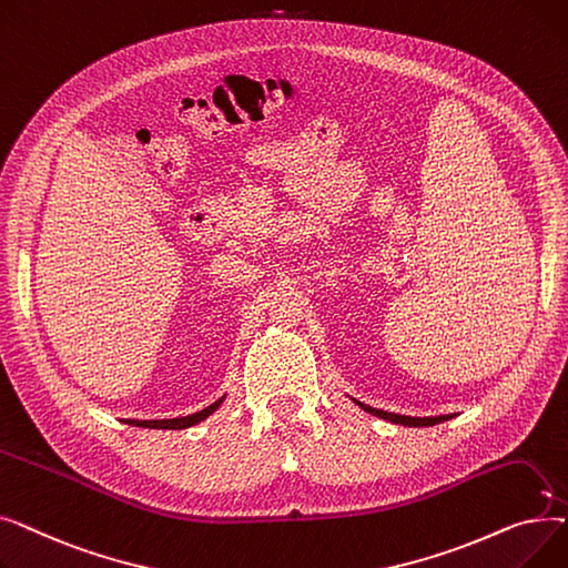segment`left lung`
Instances as JSON below:
<instances>
[{
	"instance_id": "obj_1",
	"label": "left lung",
	"mask_w": 568,
	"mask_h": 568,
	"mask_svg": "<svg viewBox=\"0 0 568 568\" xmlns=\"http://www.w3.org/2000/svg\"><path fill=\"white\" fill-rule=\"evenodd\" d=\"M362 405L366 412L379 416V419H386L392 424H400V426H416V428H424V426H435V424H442V422H449L454 419V414H442V416H403V414H394V412H384V409H375L371 405H364V403H356Z\"/></svg>"
}]
</instances>
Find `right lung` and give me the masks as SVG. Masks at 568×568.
Masks as SVG:
<instances>
[{
    "label": "right lung",
    "mask_w": 568,
    "mask_h": 568,
    "mask_svg": "<svg viewBox=\"0 0 568 568\" xmlns=\"http://www.w3.org/2000/svg\"><path fill=\"white\" fill-rule=\"evenodd\" d=\"M223 403V398H219L216 403H212L209 407L195 412V414H189V416H176V419H154V422H138V419H126L124 424L129 426H138V428H161V430H182V428H191L200 422H204L209 414L216 412L219 405Z\"/></svg>",
    "instance_id": "obj_1"
}]
</instances>
